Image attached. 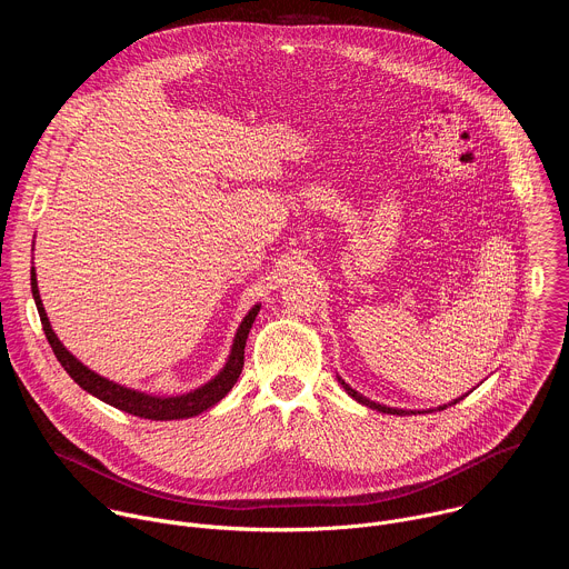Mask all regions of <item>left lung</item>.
I'll list each match as a JSON object with an SVG mask.
<instances>
[{"mask_svg": "<svg viewBox=\"0 0 569 569\" xmlns=\"http://www.w3.org/2000/svg\"><path fill=\"white\" fill-rule=\"evenodd\" d=\"M338 382L345 387V391L351 396V398H356L358 402H362V405H367V408H371V410H378V412H382V415H398V417H402V415H417V412H408V410H396V408H387V405H380V402H376V400H369L367 396H362L360 391H356L351 385H347L340 376H338ZM459 400V398H457ZM457 400H452L450 405H455ZM448 405H443V408H439V410H446ZM421 415V412H419Z\"/></svg>", "mask_w": 569, "mask_h": 569, "instance_id": "obj_1", "label": "left lung"}]
</instances>
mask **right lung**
I'll return each mask as SVG.
<instances>
[{
    "instance_id": "add662e5",
    "label": "right lung",
    "mask_w": 569,
    "mask_h": 569,
    "mask_svg": "<svg viewBox=\"0 0 569 569\" xmlns=\"http://www.w3.org/2000/svg\"><path fill=\"white\" fill-rule=\"evenodd\" d=\"M31 290H33V299H36V306H38V312H40L42 331H44L58 362L73 378V382H78L88 393L97 396L99 400L112 405V408H117L121 412H128L132 417H139V419H150V421L191 419V417H198L204 410L213 408L218 400H222L227 396V391L236 385V380L242 371V362H246V342H248L252 323H254V319L261 310V303H254V308L246 317H242L240 327L233 336V345H231V351H229V358H227L224 367L209 382H204L198 389L187 391V393L157 396V393H146V391L119 385L114 380H108V378L99 376L97 371H92L90 367H86L80 360H76V356H71L64 349V345L58 340V336L51 329L49 317H47L42 299H40L36 270H31Z\"/></svg>"
}]
</instances>
